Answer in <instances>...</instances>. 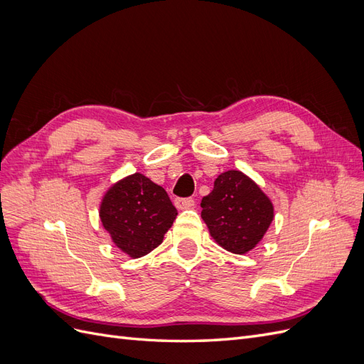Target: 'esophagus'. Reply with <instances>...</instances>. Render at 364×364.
<instances>
[{"instance_id":"34e87169","label":"esophagus","mask_w":364,"mask_h":364,"mask_svg":"<svg viewBox=\"0 0 364 364\" xmlns=\"http://www.w3.org/2000/svg\"><path fill=\"white\" fill-rule=\"evenodd\" d=\"M174 205L178 209H190V208L194 206V199H193V197H185V199L179 197V199L174 200Z\"/></svg>"}]
</instances>
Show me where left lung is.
<instances>
[{
  "instance_id": "8db88e82",
  "label": "left lung",
  "mask_w": 364,
  "mask_h": 364,
  "mask_svg": "<svg viewBox=\"0 0 364 364\" xmlns=\"http://www.w3.org/2000/svg\"><path fill=\"white\" fill-rule=\"evenodd\" d=\"M202 218L217 243L232 253L258 245L273 220V205L259 186L237 170L222 173L202 199Z\"/></svg>"
}]
</instances>
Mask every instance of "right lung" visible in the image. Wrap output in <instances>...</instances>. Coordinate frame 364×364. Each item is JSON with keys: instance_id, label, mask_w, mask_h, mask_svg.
<instances>
[{"instance_id": "obj_1", "label": "right lung", "mask_w": 364, "mask_h": 364, "mask_svg": "<svg viewBox=\"0 0 364 364\" xmlns=\"http://www.w3.org/2000/svg\"><path fill=\"white\" fill-rule=\"evenodd\" d=\"M176 215L167 191L139 173L115 183L100 206L105 229L117 247L132 258L158 247Z\"/></svg>"}]
</instances>
